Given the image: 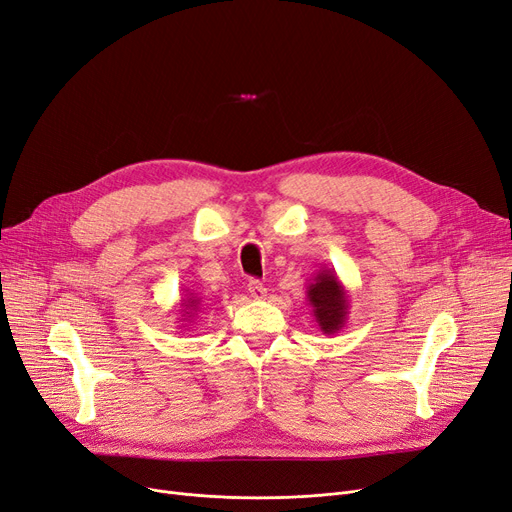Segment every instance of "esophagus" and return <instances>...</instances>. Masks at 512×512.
<instances>
[{"instance_id": "1", "label": "esophagus", "mask_w": 512, "mask_h": 512, "mask_svg": "<svg viewBox=\"0 0 512 512\" xmlns=\"http://www.w3.org/2000/svg\"><path fill=\"white\" fill-rule=\"evenodd\" d=\"M249 293H251L253 299L261 301V299L268 297V288H265L259 280H249Z\"/></svg>"}]
</instances>
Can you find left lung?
I'll use <instances>...</instances> for the list:
<instances>
[{
	"label": "left lung",
	"mask_w": 512,
	"mask_h": 512,
	"mask_svg": "<svg viewBox=\"0 0 512 512\" xmlns=\"http://www.w3.org/2000/svg\"><path fill=\"white\" fill-rule=\"evenodd\" d=\"M307 301L322 335H337L347 324L349 295L335 270H320L307 284Z\"/></svg>",
	"instance_id": "1"
}]
</instances>
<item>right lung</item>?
Returning <instances> with one entry per match:
<instances>
[{
    "label": "right lung",
    "mask_w": 512,
    "mask_h": 512,
    "mask_svg": "<svg viewBox=\"0 0 512 512\" xmlns=\"http://www.w3.org/2000/svg\"><path fill=\"white\" fill-rule=\"evenodd\" d=\"M180 305H182V322H194L198 318V311L203 307V299L196 293H188Z\"/></svg>",
    "instance_id": "obj_1"
}]
</instances>
